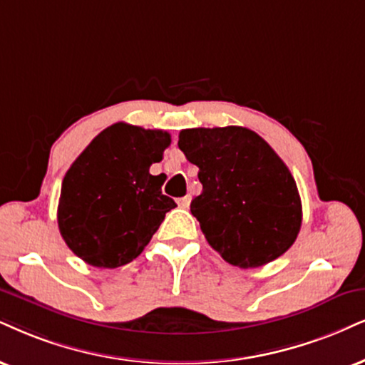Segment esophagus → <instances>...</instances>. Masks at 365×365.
<instances>
[{"label":"esophagus","mask_w":365,"mask_h":365,"mask_svg":"<svg viewBox=\"0 0 365 365\" xmlns=\"http://www.w3.org/2000/svg\"><path fill=\"white\" fill-rule=\"evenodd\" d=\"M190 203H191V197L190 196L179 197V200H178V205L181 206V208H187V206H190Z\"/></svg>","instance_id":"1"}]
</instances>
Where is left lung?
I'll use <instances>...</instances> for the list:
<instances>
[{"mask_svg":"<svg viewBox=\"0 0 365 365\" xmlns=\"http://www.w3.org/2000/svg\"><path fill=\"white\" fill-rule=\"evenodd\" d=\"M178 145L203 184L192 217L228 264L260 267L294 244L303 218L298 186L262 137L244 127L187 128Z\"/></svg>","mask_w":365,"mask_h":365,"instance_id":"8db88e82","label":"left lung"}]
</instances>
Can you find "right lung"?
Here are the masks:
<instances>
[{
    "instance_id": "obj_1",
    "label": "right lung",
    "mask_w": 365,
    "mask_h": 365,
    "mask_svg": "<svg viewBox=\"0 0 365 365\" xmlns=\"http://www.w3.org/2000/svg\"><path fill=\"white\" fill-rule=\"evenodd\" d=\"M170 135L128 123L103 130L64 175L57 223L71 250L94 267L132 262L175 208L162 195L160 175L150 165L162 160Z\"/></svg>"
}]
</instances>
